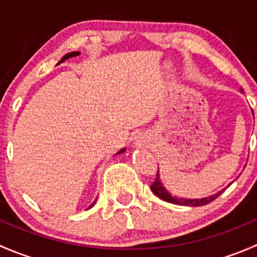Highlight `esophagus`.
<instances>
[{
	"label": "esophagus",
	"instance_id": "34e87169",
	"mask_svg": "<svg viewBox=\"0 0 257 257\" xmlns=\"http://www.w3.org/2000/svg\"><path fill=\"white\" fill-rule=\"evenodd\" d=\"M148 143H149V139H148V137L143 133H141L136 138V144L138 145V147H147Z\"/></svg>",
	"mask_w": 257,
	"mask_h": 257
}]
</instances>
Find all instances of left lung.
<instances>
[{
  "instance_id": "1",
  "label": "left lung",
  "mask_w": 257,
  "mask_h": 257,
  "mask_svg": "<svg viewBox=\"0 0 257 257\" xmlns=\"http://www.w3.org/2000/svg\"><path fill=\"white\" fill-rule=\"evenodd\" d=\"M253 114V112H252ZM230 185V184H229ZM150 189H152L153 193L155 194V195L158 196V198H160L162 200L164 201H168V203H172V204H177V205H185V206H203V205H206V204L211 203L212 200H215V199L217 198V196L220 195V194L222 193V191L225 190H221L219 191V193L214 194V195H210L208 198H203V199H185V198H177V196H173L172 194L169 193V191L167 190V189L164 188V185L162 184V180H160V177H159V172L157 173V178H155L154 183L150 185Z\"/></svg>"
}]
</instances>
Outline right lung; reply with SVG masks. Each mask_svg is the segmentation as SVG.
Listing matches in <instances>:
<instances>
[{"label":"right lung","instance_id":"add662e5","mask_svg":"<svg viewBox=\"0 0 257 257\" xmlns=\"http://www.w3.org/2000/svg\"><path fill=\"white\" fill-rule=\"evenodd\" d=\"M79 54H80V52H71V53H67L66 56H63V57H62V59H61V61H59L58 63H57V64L62 63V62H64V61H66V59L71 58V57H76V56H79ZM124 150H125V148H123V149H121V150H119V152L116 153V154H121V153H123ZM94 204H95V201H93V204H92V205H89V208H88V209H90V208H92V206L94 205Z\"/></svg>","mask_w":257,"mask_h":257}]
</instances>
